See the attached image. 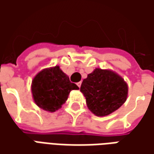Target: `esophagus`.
Instances as JSON below:
<instances>
[{
  "instance_id": "1",
  "label": "esophagus",
  "mask_w": 154,
  "mask_h": 154,
  "mask_svg": "<svg viewBox=\"0 0 154 154\" xmlns=\"http://www.w3.org/2000/svg\"><path fill=\"white\" fill-rule=\"evenodd\" d=\"M77 87H79V88H80V87H81V85H82V82H77Z\"/></svg>"
}]
</instances>
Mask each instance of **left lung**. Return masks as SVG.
I'll return each mask as SVG.
<instances>
[{"label":"left lung","instance_id":"left-lung-1","mask_svg":"<svg viewBox=\"0 0 154 154\" xmlns=\"http://www.w3.org/2000/svg\"><path fill=\"white\" fill-rule=\"evenodd\" d=\"M80 91L88 109L97 116H106L118 110L128 97V85L119 75L96 68L84 79Z\"/></svg>","mask_w":154,"mask_h":154}]
</instances>
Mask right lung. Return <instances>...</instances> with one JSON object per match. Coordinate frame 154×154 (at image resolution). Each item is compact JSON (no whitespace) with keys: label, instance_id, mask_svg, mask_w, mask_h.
Returning <instances> with one entry per match:
<instances>
[{"label":"right lung","instance_id":"obj_1","mask_svg":"<svg viewBox=\"0 0 154 154\" xmlns=\"http://www.w3.org/2000/svg\"><path fill=\"white\" fill-rule=\"evenodd\" d=\"M79 87L71 82L59 66L40 71L32 81L31 91L35 104L41 109L54 112L60 109L72 90Z\"/></svg>","mask_w":154,"mask_h":154}]
</instances>
